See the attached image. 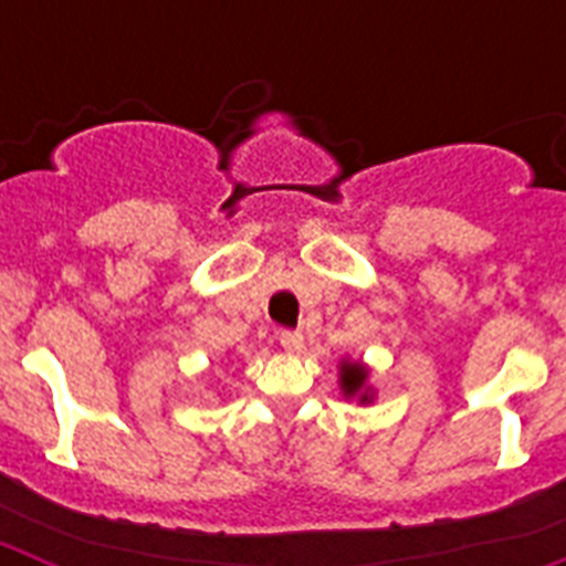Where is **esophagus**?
I'll return each mask as SVG.
<instances>
[{"mask_svg": "<svg viewBox=\"0 0 566 566\" xmlns=\"http://www.w3.org/2000/svg\"><path fill=\"white\" fill-rule=\"evenodd\" d=\"M277 339L289 354H297L300 348H303V334L300 332H289V328H283V332L277 334Z\"/></svg>", "mask_w": 566, "mask_h": 566, "instance_id": "esophagus-1", "label": "esophagus"}]
</instances>
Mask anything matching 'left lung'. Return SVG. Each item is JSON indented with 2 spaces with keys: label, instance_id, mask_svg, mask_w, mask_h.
<instances>
[{
  "label": "left lung",
  "instance_id": "1",
  "mask_svg": "<svg viewBox=\"0 0 566 566\" xmlns=\"http://www.w3.org/2000/svg\"><path fill=\"white\" fill-rule=\"evenodd\" d=\"M339 391L345 399H357L359 405L374 402V388L368 385V365L359 359H343L339 363Z\"/></svg>",
  "mask_w": 566,
  "mask_h": 566
}]
</instances>
